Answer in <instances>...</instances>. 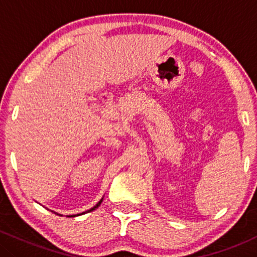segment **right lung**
<instances>
[{
	"label": "right lung",
	"instance_id": "obj_1",
	"mask_svg": "<svg viewBox=\"0 0 257 257\" xmlns=\"http://www.w3.org/2000/svg\"><path fill=\"white\" fill-rule=\"evenodd\" d=\"M102 199H104V198H101V199H100V200H99V202H98V203H96V205H94V206H93V208H91V209H89V210H87V211H83V213H82V214H77V215H70V216H69V217H75V216H79V215H83V214H85V213H90V211L95 210V209H96V208H98V206H99L100 204H101Z\"/></svg>",
	"mask_w": 257,
	"mask_h": 257
}]
</instances>
